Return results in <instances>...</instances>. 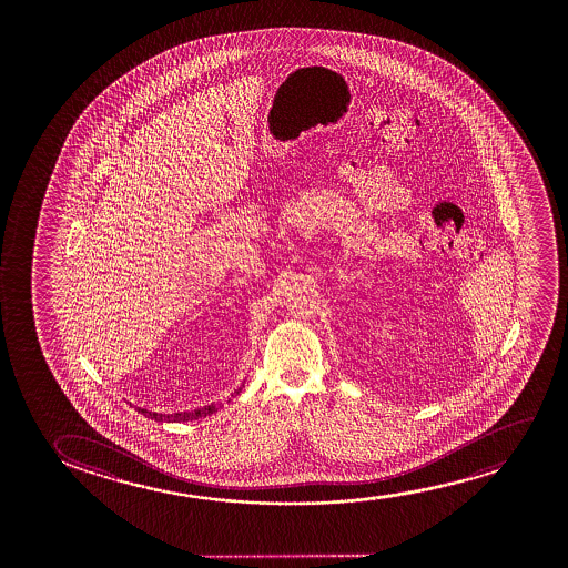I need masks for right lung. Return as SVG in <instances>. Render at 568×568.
I'll list each match as a JSON object with an SVG mask.
<instances>
[{
	"instance_id": "obj_1",
	"label": "right lung",
	"mask_w": 568,
	"mask_h": 568,
	"mask_svg": "<svg viewBox=\"0 0 568 568\" xmlns=\"http://www.w3.org/2000/svg\"><path fill=\"white\" fill-rule=\"evenodd\" d=\"M153 415H156V413H153ZM176 415H179V413H176Z\"/></svg>"
}]
</instances>
